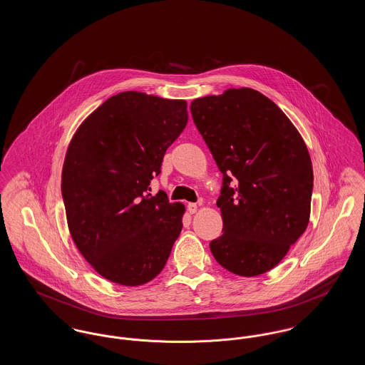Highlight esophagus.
Segmentation results:
<instances>
[{"mask_svg": "<svg viewBox=\"0 0 365 365\" xmlns=\"http://www.w3.org/2000/svg\"><path fill=\"white\" fill-rule=\"evenodd\" d=\"M197 209H198L197 204H192V202H189V204H187V212L191 213V215H192V213H195V212H197Z\"/></svg>", "mask_w": 365, "mask_h": 365, "instance_id": "esophagus-1", "label": "esophagus"}]
</instances>
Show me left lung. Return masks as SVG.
<instances>
[{
  "label": "left lung",
  "mask_w": 365,
  "mask_h": 365,
  "mask_svg": "<svg viewBox=\"0 0 365 365\" xmlns=\"http://www.w3.org/2000/svg\"><path fill=\"white\" fill-rule=\"evenodd\" d=\"M190 110L223 174L216 202L223 235L209 243L210 252L235 275H261L278 265L309 223L307 145L278 105L253 88L197 98Z\"/></svg>",
  "instance_id": "1"
}]
</instances>
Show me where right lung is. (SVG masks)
<instances>
[{
	"label": "right lung",
	"mask_w": 365,
	"mask_h": 365,
	"mask_svg": "<svg viewBox=\"0 0 365 365\" xmlns=\"http://www.w3.org/2000/svg\"><path fill=\"white\" fill-rule=\"evenodd\" d=\"M183 100L124 91L100 105L71 140L61 194L71 237L105 279L156 278L182 231L185 207L148 194L167 149L185 130Z\"/></svg>",
	"instance_id": "right-lung-1"
}]
</instances>
